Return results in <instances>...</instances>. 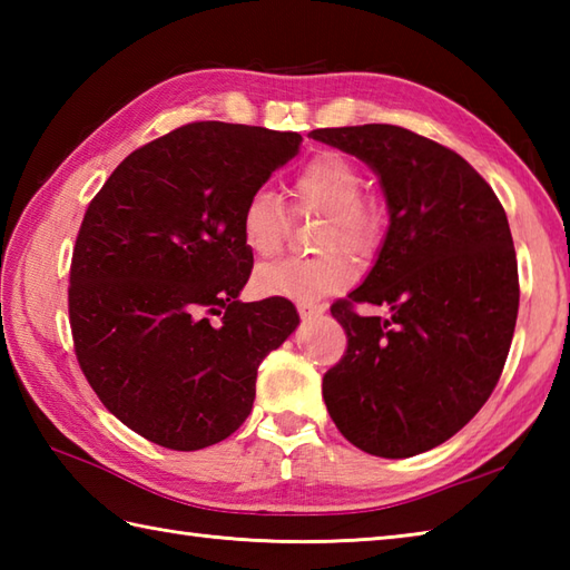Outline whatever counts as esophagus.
<instances>
[{"label": "esophagus", "instance_id": "1", "mask_svg": "<svg viewBox=\"0 0 570 570\" xmlns=\"http://www.w3.org/2000/svg\"><path fill=\"white\" fill-rule=\"evenodd\" d=\"M325 308L323 306H318V304H298V313H301V318H306V321H311V318H316V316H321Z\"/></svg>", "mask_w": 570, "mask_h": 570}]
</instances>
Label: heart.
Returning a JSON list of instances; mask_svg holds the SVG:
<instances>
[{
    "label": "heart",
    "instance_id": "1",
    "mask_svg": "<svg viewBox=\"0 0 570 570\" xmlns=\"http://www.w3.org/2000/svg\"><path fill=\"white\" fill-rule=\"evenodd\" d=\"M365 176L343 154L325 151L301 168L288 180V208L294 215H323L316 247L325 249L316 257L282 259L264 266L257 284L264 294L288 296L311 304L333 296L350 284L353 266L345 257H372L380 249L386 217L382 205L362 196ZM288 233V215L272 193L257 190L247 198L239 213V235L254 259L266 262L282 252Z\"/></svg>",
    "mask_w": 570,
    "mask_h": 570
}]
</instances>
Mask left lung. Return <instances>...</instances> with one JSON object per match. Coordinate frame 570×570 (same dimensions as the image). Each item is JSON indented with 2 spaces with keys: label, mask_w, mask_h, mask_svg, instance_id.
I'll list each match as a JSON object with an SVG mask.
<instances>
[{
  "label": "left lung",
  "mask_w": 570,
  "mask_h": 570,
  "mask_svg": "<svg viewBox=\"0 0 570 570\" xmlns=\"http://www.w3.org/2000/svg\"><path fill=\"white\" fill-rule=\"evenodd\" d=\"M380 176L390 229L362 286L331 306L347 350L323 374L337 431L360 451L411 458L451 439L500 382L519 274L510 223L463 156L394 125L313 129ZM360 303L390 320L360 317Z\"/></svg>",
  "instance_id": "1"
}]
</instances>
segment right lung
<instances>
[{
	"mask_svg": "<svg viewBox=\"0 0 570 570\" xmlns=\"http://www.w3.org/2000/svg\"><path fill=\"white\" fill-rule=\"evenodd\" d=\"M301 135L190 122L119 164L85 210L70 262L78 365L127 429L200 451L252 411L259 362L298 325L292 301H237L254 257L239 213Z\"/></svg>",
	"mask_w": 570,
	"mask_h": 570,
	"instance_id": "obj_1",
	"label": "right lung"
}]
</instances>
